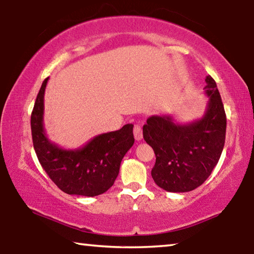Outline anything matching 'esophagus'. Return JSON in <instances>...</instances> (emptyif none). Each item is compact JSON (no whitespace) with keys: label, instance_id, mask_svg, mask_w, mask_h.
<instances>
[{"label":"esophagus","instance_id":"esophagus-1","mask_svg":"<svg viewBox=\"0 0 254 254\" xmlns=\"http://www.w3.org/2000/svg\"><path fill=\"white\" fill-rule=\"evenodd\" d=\"M133 133H134V137H135V140H137V141H140L143 137L142 128H141L140 126H137V124H136V126H134V128H133Z\"/></svg>","mask_w":254,"mask_h":254}]
</instances>
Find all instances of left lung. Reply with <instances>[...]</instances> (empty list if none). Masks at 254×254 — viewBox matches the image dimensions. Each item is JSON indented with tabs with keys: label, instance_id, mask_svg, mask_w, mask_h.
I'll return each mask as SVG.
<instances>
[{
	"label": "left lung",
	"instance_id": "8db88e82",
	"mask_svg": "<svg viewBox=\"0 0 254 254\" xmlns=\"http://www.w3.org/2000/svg\"><path fill=\"white\" fill-rule=\"evenodd\" d=\"M207 109L200 120L179 124L170 115H153L143 137L156 154L151 176L167 191L186 192L199 187L220 160L225 143L226 115L216 83L206 77Z\"/></svg>",
	"mask_w": 254,
	"mask_h": 254
}]
</instances>
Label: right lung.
<instances>
[{
	"label": "right lung",
	"mask_w": 254,
	"mask_h": 254,
	"mask_svg": "<svg viewBox=\"0 0 254 254\" xmlns=\"http://www.w3.org/2000/svg\"><path fill=\"white\" fill-rule=\"evenodd\" d=\"M48 78L38 93L31 114L34 151L42 168L59 189L69 195L94 197L105 192L117 179L123 157L134 143L133 126L103 133L75 150L51 142L44 128V96Z\"/></svg>",
	"instance_id": "obj_1"
}]
</instances>
